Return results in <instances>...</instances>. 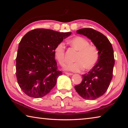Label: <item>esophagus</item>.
<instances>
[{
    "label": "esophagus",
    "mask_w": 128,
    "mask_h": 128,
    "mask_svg": "<svg viewBox=\"0 0 128 128\" xmlns=\"http://www.w3.org/2000/svg\"><path fill=\"white\" fill-rule=\"evenodd\" d=\"M65 73H66V75H68V76H72V75H73V74H72V73H68V72H65Z\"/></svg>",
    "instance_id": "obj_1"
}]
</instances>
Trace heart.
<instances>
[{
	"instance_id": "heart-1",
	"label": "heart",
	"mask_w": 128,
	"mask_h": 128,
	"mask_svg": "<svg viewBox=\"0 0 128 128\" xmlns=\"http://www.w3.org/2000/svg\"><path fill=\"white\" fill-rule=\"evenodd\" d=\"M68 43L77 51V53L74 59L75 62L67 64L65 67L66 70L78 72L84 68L89 70L96 65L99 58V50L94 45L90 44L86 39L75 36L69 40ZM65 51L66 47L62 42L58 43L54 50L55 58L62 66L65 64Z\"/></svg>"
}]
</instances>
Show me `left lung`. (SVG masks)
Masks as SVG:
<instances>
[{"instance_id": "obj_1", "label": "left lung", "mask_w": 128, "mask_h": 128, "mask_svg": "<svg viewBox=\"0 0 128 128\" xmlns=\"http://www.w3.org/2000/svg\"><path fill=\"white\" fill-rule=\"evenodd\" d=\"M77 33L87 36L99 50L97 63L88 73L82 75L81 83L74 86L82 98L95 100L106 92L112 80L114 64V50L104 35L92 28L80 29Z\"/></svg>"}]
</instances>
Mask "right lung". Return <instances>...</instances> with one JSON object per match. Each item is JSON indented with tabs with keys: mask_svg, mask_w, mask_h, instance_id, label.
<instances>
[{
	"mask_svg": "<svg viewBox=\"0 0 128 128\" xmlns=\"http://www.w3.org/2000/svg\"><path fill=\"white\" fill-rule=\"evenodd\" d=\"M71 34L36 29L21 39L16 57V77L26 95L42 98L55 86L62 72L58 69L54 50Z\"/></svg>",
	"mask_w": 128,
	"mask_h": 128,
	"instance_id": "right-lung-1",
	"label": "right lung"
}]
</instances>
